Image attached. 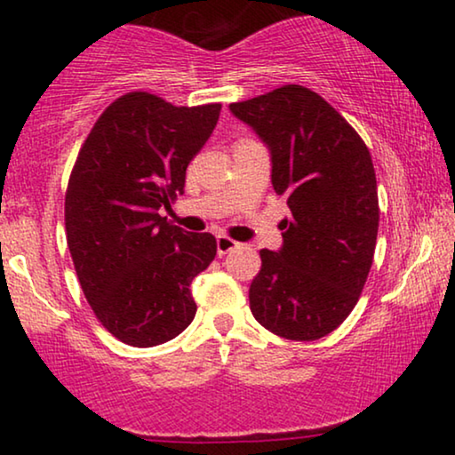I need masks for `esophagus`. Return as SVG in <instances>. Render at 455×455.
<instances>
[{"instance_id": "1", "label": "esophagus", "mask_w": 455, "mask_h": 455, "mask_svg": "<svg viewBox=\"0 0 455 455\" xmlns=\"http://www.w3.org/2000/svg\"><path fill=\"white\" fill-rule=\"evenodd\" d=\"M234 248H238V242L228 238V235H217V254H220V257H223V254H228V252H232Z\"/></svg>"}]
</instances>
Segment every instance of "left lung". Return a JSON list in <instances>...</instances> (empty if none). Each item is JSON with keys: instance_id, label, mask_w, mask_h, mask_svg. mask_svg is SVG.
Instances as JSON below:
<instances>
[{"instance_id": "obj_1", "label": "left lung", "mask_w": 455, "mask_h": 455, "mask_svg": "<svg viewBox=\"0 0 455 455\" xmlns=\"http://www.w3.org/2000/svg\"><path fill=\"white\" fill-rule=\"evenodd\" d=\"M271 153V184L288 201L283 246L260 251L251 310L285 339L313 341L338 329L369 277L379 229L377 178L356 130L321 95L285 84L232 103Z\"/></svg>"}]
</instances>
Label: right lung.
<instances>
[{"label":"right lung","instance_id":"1","mask_svg":"<svg viewBox=\"0 0 455 455\" xmlns=\"http://www.w3.org/2000/svg\"><path fill=\"white\" fill-rule=\"evenodd\" d=\"M220 103L176 108L126 92L95 122L66 190V235L92 313L124 344L153 347L196 315L190 283L217 254L159 209L184 192L186 167L220 120Z\"/></svg>","mask_w":455,"mask_h":455}]
</instances>
